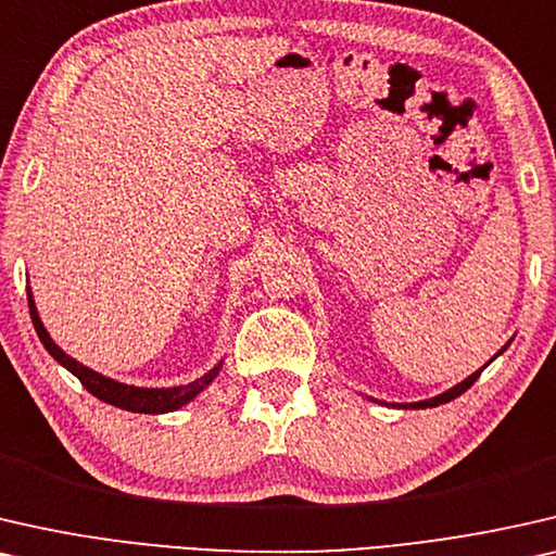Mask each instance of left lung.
Wrapping results in <instances>:
<instances>
[{
	"instance_id": "8db88e82",
	"label": "left lung",
	"mask_w": 556,
	"mask_h": 556,
	"mask_svg": "<svg viewBox=\"0 0 556 556\" xmlns=\"http://www.w3.org/2000/svg\"><path fill=\"white\" fill-rule=\"evenodd\" d=\"M506 348H509V342H506V345H504L502 350H498L496 355H502ZM496 355H494V357H496ZM494 357H491V359H494ZM491 359H489V363H491ZM489 363H486V365H489ZM486 365H483V367H486ZM483 367H481V370H476L473 375H468L466 380H460L458 386H453L451 390H445V393H441V395H435V397H428V401H418V403H401V405H397V408H405V410H408V408H416V410H418V408H435V405H443V403H448V401H453V397H458L460 393H466V390L471 388L476 380H479V375L483 372ZM375 403H378V401H375Z\"/></svg>"
}]
</instances>
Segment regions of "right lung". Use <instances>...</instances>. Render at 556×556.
<instances>
[{
    "label": "right lung",
    "instance_id": "add662e5",
    "mask_svg": "<svg viewBox=\"0 0 556 556\" xmlns=\"http://www.w3.org/2000/svg\"><path fill=\"white\" fill-rule=\"evenodd\" d=\"M27 302H29V317H33V325L37 334H40L42 345L47 353H50L54 359L62 367H67L70 372L75 375L77 380L83 382L85 390L92 393L96 397H100L103 403H111L115 408H123V410H130V413H170V410H178L184 408L186 403H191L193 397H197L203 388H208L214 378L222 370L224 359L218 365L211 367L206 375H201L189 386H176V388H136V386H125V382H118L113 378H105V375H100L96 370H90V367H85L83 363H77L75 357H70L67 353H62V350L54 345L50 332L45 330L40 315H37V307H35V300H33V289H27Z\"/></svg>",
    "mask_w": 556,
    "mask_h": 556
}]
</instances>
